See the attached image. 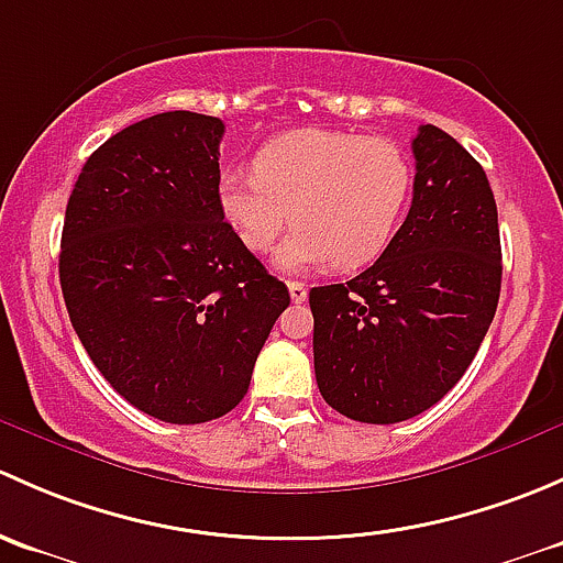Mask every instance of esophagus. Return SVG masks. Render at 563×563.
<instances>
[{"label": "esophagus", "mask_w": 563, "mask_h": 563, "mask_svg": "<svg viewBox=\"0 0 563 563\" xmlns=\"http://www.w3.org/2000/svg\"><path fill=\"white\" fill-rule=\"evenodd\" d=\"M287 287H289V300H292V303H303L306 295H309V289H306V284H300V282H287Z\"/></svg>", "instance_id": "obj_1"}]
</instances>
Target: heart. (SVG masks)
I'll return each mask as SVG.
<instances>
[{
    "mask_svg": "<svg viewBox=\"0 0 563 563\" xmlns=\"http://www.w3.org/2000/svg\"><path fill=\"white\" fill-rule=\"evenodd\" d=\"M415 170L387 137L339 130H295L254 154L252 173L219 178V208L249 252H268L292 222L276 254L284 271L374 263L396 235L409 206Z\"/></svg>",
    "mask_w": 563,
    "mask_h": 563,
    "instance_id": "1",
    "label": "heart"
}]
</instances>
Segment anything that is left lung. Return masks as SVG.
<instances>
[{
    "label": "left lung",
    "mask_w": 563,
    "mask_h": 563,
    "mask_svg": "<svg viewBox=\"0 0 563 563\" xmlns=\"http://www.w3.org/2000/svg\"><path fill=\"white\" fill-rule=\"evenodd\" d=\"M415 195L371 268L309 292L322 398L350 420L390 426L442 401L472 366L501 292L488 176L455 137L422 124Z\"/></svg>",
    "instance_id": "1"
}]
</instances>
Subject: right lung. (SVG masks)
<instances>
[{
    "label": "right lung",
    "mask_w": 563,
    "mask_h": 563,
    "mask_svg": "<svg viewBox=\"0 0 563 563\" xmlns=\"http://www.w3.org/2000/svg\"><path fill=\"white\" fill-rule=\"evenodd\" d=\"M222 119L192 110L115 132L86 159L62 230L80 344L121 398L176 426L239 407L289 306L222 217Z\"/></svg>",
    "instance_id": "right-lung-1"
}]
</instances>
